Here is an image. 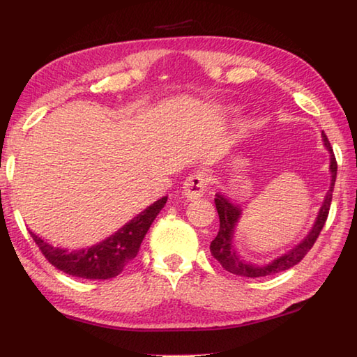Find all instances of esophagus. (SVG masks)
<instances>
[{
  "instance_id": "obj_1",
  "label": "esophagus",
  "mask_w": 357,
  "mask_h": 357,
  "mask_svg": "<svg viewBox=\"0 0 357 357\" xmlns=\"http://www.w3.org/2000/svg\"><path fill=\"white\" fill-rule=\"evenodd\" d=\"M208 187V176L202 172L192 173L189 178L184 181L183 184V195L187 200H197V198L203 197Z\"/></svg>"
}]
</instances>
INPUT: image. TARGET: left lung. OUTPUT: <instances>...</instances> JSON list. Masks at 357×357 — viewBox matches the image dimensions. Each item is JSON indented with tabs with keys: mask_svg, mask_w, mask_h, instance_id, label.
<instances>
[{
	"mask_svg": "<svg viewBox=\"0 0 357 357\" xmlns=\"http://www.w3.org/2000/svg\"><path fill=\"white\" fill-rule=\"evenodd\" d=\"M323 140H324V146L328 148V151L331 153V173H332L331 189L328 190V193H326L324 203L321 209H319L318 219L315 222V225H313L312 231L307 234V238L302 241L299 245H296L293 250H289L283 257L274 259L273 263L266 266H257V264H250L244 261L243 258H239L236 255V252H234L231 245V238H233V229L239 219L241 211L239 208L233 206L227 198H223L222 195H217L214 203H215L217 213H219L220 228H219V233H217V236L214 238L213 243H211V253H213L217 261L222 264L223 269H227L228 273L236 274L241 277H253V279H255V277L273 275L277 273H282V271L293 268L294 264H298L301 259L309 253L313 244L317 243V239L319 236V233H321L326 220H328L331 202H332V192H334V184L337 178V160H335L334 151H332L331 143L324 132H323Z\"/></svg>",
	"mask_w": 357,
	"mask_h": 357,
	"instance_id": "obj_1",
	"label": "left lung"
}]
</instances>
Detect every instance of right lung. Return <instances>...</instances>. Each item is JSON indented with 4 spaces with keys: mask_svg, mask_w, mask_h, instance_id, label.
<instances>
[{
    "mask_svg": "<svg viewBox=\"0 0 357 357\" xmlns=\"http://www.w3.org/2000/svg\"><path fill=\"white\" fill-rule=\"evenodd\" d=\"M165 203L167 197L157 200L134 217L128 225L118 229L113 236L89 249L68 252L44 243L33 231H29V234L48 263L63 273L89 280L113 279L123 273L126 266L137 257L144 234L148 233L151 223L154 222Z\"/></svg>",
    "mask_w": 357,
    "mask_h": 357,
    "instance_id": "right-lung-1",
    "label": "right lung"
}]
</instances>
